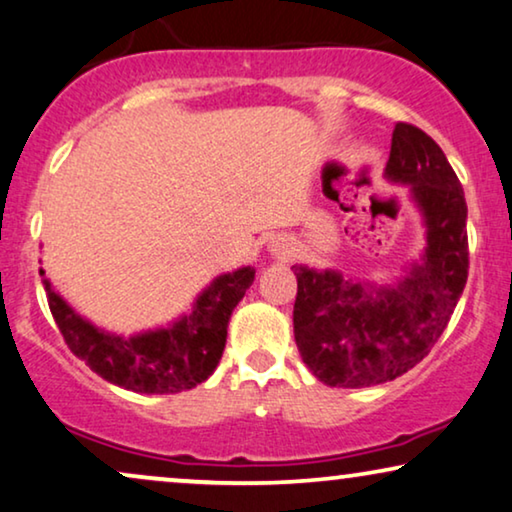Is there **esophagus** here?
Returning <instances> with one entry per match:
<instances>
[{
    "label": "esophagus",
    "instance_id": "34e87169",
    "mask_svg": "<svg viewBox=\"0 0 512 512\" xmlns=\"http://www.w3.org/2000/svg\"><path fill=\"white\" fill-rule=\"evenodd\" d=\"M278 252H281V255L285 257V255H292V248L288 243H285V245H281V248H278Z\"/></svg>",
    "mask_w": 512,
    "mask_h": 512
}]
</instances>
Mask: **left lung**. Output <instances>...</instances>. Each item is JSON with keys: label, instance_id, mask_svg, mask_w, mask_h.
Here are the masks:
<instances>
[{"label": "left lung", "instance_id": "obj_1", "mask_svg": "<svg viewBox=\"0 0 512 512\" xmlns=\"http://www.w3.org/2000/svg\"><path fill=\"white\" fill-rule=\"evenodd\" d=\"M384 177L410 187L426 227V248L403 276L374 283L337 269L292 267L299 356L327 386H377L412 370L445 332L466 288L468 206L445 152L421 128L395 124Z\"/></svg>", "mask_w": 512, "mask_h": 512}]
</instances>
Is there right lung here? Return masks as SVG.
Returning <instances> with one entry per match:
<instances>
[{"label": "right lung", "instance_id": "right-lung-1", "mask_svg": "<svg viewBox=\"0 0 512 512\" xmlns=\"http://www.w3.org/2000/svg\"><path fill=\"white\" fill-rule=\"evenodd\" d=\"M252 281V267L220 274L199 292L192 311L182 313L173 323L128 337L102 330L81 316L56 292L49 278H44V290L74 356L86 360L109 384L135 393L163 395L189 391L215 372L227 342L231 311Z\"/></svg>", "mask_w": 512, "mask_h": 512}]
</instances>
